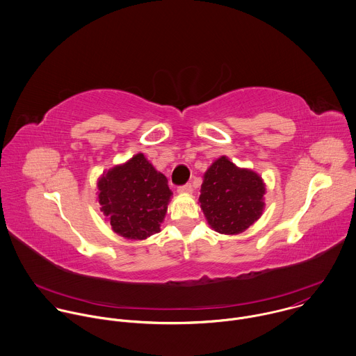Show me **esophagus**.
I'll return each instance as SVG.
<instances>
[{
    "mask_svg": "<svg viewBox=\"0 0 356 356\" xmlns=\"http://www.w3.org/2000/svg\"><path fill=\"white\" fill-rule=\"evenodd\" d=\"M177 193H179V194H191V193H193V186H191V184L180 186V187L177 188Z\"/></svg>",
    "mask_w": 356,
    "mask_h": 356,
    "instance_id": "1",
    "label": "esophagus"
}]
</instances>
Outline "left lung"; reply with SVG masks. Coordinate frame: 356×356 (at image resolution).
<instances>
[{
	"label": "left lung",
	"instance_id": "obj_1",
	"mask_svg": "<svg viewBox=\"0 0 356 356\" xmlns=\"http://www.w3.org/2000/svg\"><path fill=\"white\" fill-rule=\"evenodd\" d=\"M266 191V183L257 172L239 168L222 155L204 173L200 204L216 232L236 235L261 217Z\"/></svg>",
	"mask_w": 356,
	"mask_h": 356
}]
</instances>
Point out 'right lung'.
I'll return each mask as SVG.
<instances>
[{
    "mask_svg": "<svg viewBox=\"0 0 356 356\" xmlns=\"http://www.w3.org/2000/svg\"><path fill=\"white\" fill-rule=\"evenodd\" d=\"M170 197L166 176L143 152L103 172L97 180L100 211L125 239L143 241L159 232Z\"/></svg>",
    "mask_w": 356,
    "mask_h": 356,
    "instance_id": "right-lung-1",
    "label": "right lung"
}]
</instances>
